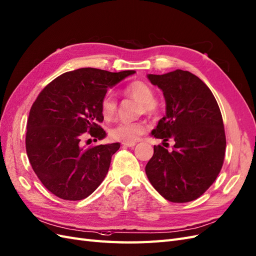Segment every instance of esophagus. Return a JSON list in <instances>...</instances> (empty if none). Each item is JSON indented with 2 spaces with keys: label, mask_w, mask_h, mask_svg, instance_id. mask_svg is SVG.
<instances>
[{
  "label": "esophagus",
  "mask_w": 256,
  "mask_h": 256,
  "mask_svg": "<svg viewBox=\"0 0 256 256\" xmlns=\"http://www.w3.org/2000/svg\"><path fill=\"white\" fill-rule=\"evenodd\" d=\"M136 144L135 142H123L122 146L124 148H130V147H134Z\"/></svg>",
  "instance_id": "1"
}]
</instances>
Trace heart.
<instances>
[{"instance_id": "obj_1", "label": "heart", "mask_w": 256, "mask_h": 256, "mask_svg": "<svg viewBox=\"0 0 256 256\" xmlns=\"http://www.w3.org/2000/svg\"><path fill=\"white\" fill-rule=\"evenodd\" d=\"M123 94L128 98L140 102V112L153 116L158 112V104L154 100L156 93L153 88L142 80H135L128 84L123 90ZM116 100L110 94H105L100 100V112L105 120H112L116 112ZM148 130V126L142 121L138 122H121L114 126L109 135L116 142H135L138 138Z\"/></svg>"}]
</instances>
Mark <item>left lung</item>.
I'll list each match as a JSON object with an SVG mask.
<instances>
[{"label":"left lung","mask_w":256,"mask_h":256,"mask_svg":"<svg viewBox=\"0 0 256 256\" xmlns=\"http://www.w3.org/2000/svg\"><path fill=\"white\" fill-rule=\"evenodd\" d=\"M148 78L166 100V116L152 135L174 144L172 151L154 146L146 174L165 200L192 202L207 191L223 166L226 137L220 108L205 82L188 70Z\"/></svg>","instance_id":"1"}]
</instances>
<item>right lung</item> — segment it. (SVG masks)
Returning a JSON list of instances; mask_svg holds the SVG:
<instances>
[{
    "instance_id": "obj_1",
    "label": "right lung",
    "mask_w": 256,
    "mask_h": 256,
    "mask_svg": "<svg viewBox=\"0 0 256 256\" xmlns=\"http://www.w3.org/2000/svg\"><path fill=\"white\" fill-rule=\"evenodd\" d=\"M134 72L92 68L66 72L36 98L26 124V154L44 186L59 198L84 200L106 177L120 144L84 149L82 140L86 135L94 142L106 136L100 126V100L108 88Z\"/></svg>"
}]
</instances>
